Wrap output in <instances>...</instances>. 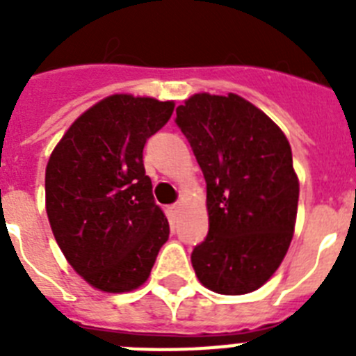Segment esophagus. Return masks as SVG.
I'll use <instances>...</instances> for the list:
<instances>
[{
	"label": "esophagus",
	"instance_id": "34e87169",
	"mask_svg": "<svg viewBox=\"0 0 356 356\" xmlns=\"http://www.w3.org/2000/svg\"><path fill=\"white\" fill-rule=\"evenodd\" d=\"M180 203H175V205H171V207H169V210H171V212L172 213H178V212H180Z\"/></svg>",
	"mask_w": 356,
	"mask_h": 356
}]
</instances>
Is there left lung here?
<instances>
[{
	"label": "left lung",
	"instance_id": "1",
	"mask_svg": "<svg viewBox=\"0 0 356 356\" xmlns=\"http://www.w3.org/2000/svg\"><path fill=\"white\" fill-rule=\"evenodd\" d=\"M207 181L209 235L191 260L217 294L262 287L284 262L294 235L300 180L287 137L253 103L200 92L176 108Z\"/></svg>",
	"mask_w": 356,
	"mask_h": 356
}]
</instances>
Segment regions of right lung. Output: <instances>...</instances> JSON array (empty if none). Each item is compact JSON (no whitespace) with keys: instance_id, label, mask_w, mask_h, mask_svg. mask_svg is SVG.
Wrapping results in <instances>:
<instances>
[{"instance_id":"right-lung-1","label":"right lung","mask_w":356,"mask_h":356,"mask_svg":"<svg viewBox=\"0 0 356 356\" xmlns=\"http://www.w3.org/2000/svg\"><path fill=\"white\" fill-rule=\"evenodd\" d=\"M172 110L175 102L112 94L85 110L51 151L49 226L69 266L97 291L139 289L169 238L143 149Z\"/></svg>"}]
</instances>
